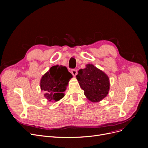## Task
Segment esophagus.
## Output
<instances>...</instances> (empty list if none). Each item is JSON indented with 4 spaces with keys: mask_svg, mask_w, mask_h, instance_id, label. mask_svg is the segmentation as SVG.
<instances>
[{
    "mask_svg": "<svg viewBox=\"0 0 148 148\" xmlns=\"http://www.w3.org/2000/svg\"><path fill=\"white\" fill-rule=\"evenodd\" d=\"M71 73H72V74H73L74 76L76 75H77V69H71Z\"/></svg>",
    "mask_w": 148,
    "mask_h": 148,
    "instance_id": "esophagus-1",
    "label": "esophagus"
}]
</instances>
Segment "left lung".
<instances>
[{
	"label": "left lung",
	"mask_w": 148,
	"mask_h": 148,
	"mask_svg": "<svg viewBox=\"0 0 148 148\" xmlns=\"http://www.w3.org/2000/svg\"><path fill=\"white\" fill-rule=\"evenodd\" d=\"M77 79L84 94L92 102H99L108 94L110 82L108 76L92 64L80 69Z\"/></svg>",
	"instance_id": "8db88e82"
}]
</instances>
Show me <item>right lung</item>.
<instances>
[{
  "label": "right lung",
  "instance_id": "1",
  "mask_svg": "<svg viewBox=\"0 0 148 148\" xmlns=\"http://www.w3.org/2000/svg\"><path fill=\"white\" fill-rule=\"evenodd\" d=\"M73 77L66 67L55 65L50 68L42 77L40 81L41 90L44 92V96L49 101H58L65 95L69 80Z\"/></svg>",
  "mask_w": 148,
  "mask_h": 148
}]
</instances>
